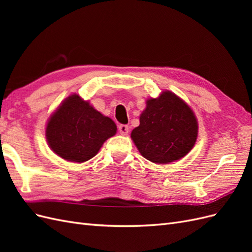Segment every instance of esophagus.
Wrapping results in <instances>:
<instances>
[{
    "instance_id": "1",
    "label": "esophagus",
    "mask_w": 252,
    "mask_h": 252,
    "mask_svg": "<svg viewBox=\"0 0 252 252\" xmlns=\"http://www.w3.org/2000/svg\"><path fill=\"white\" fill-rule=\"evenodd\" d=\"M119 131L122 135H126L128 132H129V127L127 125H120L119 126Z\"/></svg>"
}]
</instances>
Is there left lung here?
Instances as JSON below:
<instances>
[{
    "instance_id": "obj_1",
    "label": "left lung",
    "mask_w": 252,
    "mask_h": 252,
    "mask_svg": "<svg viewBox=\"0 0 252 252\" xmlns=\"http://www.w3.org/2000/svg\"><path fill=\"white\" fill-rule=\"evenodd\" d=\"M197 121L191 108L170 91L149 98L131 139L140 154L156 164L185 157L197 138Z\"/></svg>"
}]
</instances>
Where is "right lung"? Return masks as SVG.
Instances as JSON below:
<instances>
[{"label": "right lung", "instance_id": "right-lung-1", "mask_svg": "<svg viewBox=\"0 0 252 252\" xmlns=\"http://www.w3.org/2000/svg\"><path fill=\"white\" fill-rule=\"evenodd\" d=\"M117 132L114 122L78 94L68 96L50 117L46 139L51 150L66 161L83 163L94 158Z\"/></svg>", "mask_w": 252, "mask_h": 252}]
</instances>
